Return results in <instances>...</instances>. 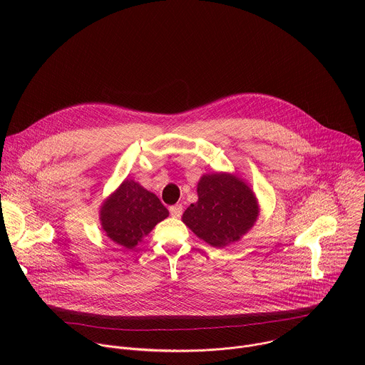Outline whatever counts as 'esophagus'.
I'll list each match as a JSON object with an SVG mask.
<instances>
[{"mask_svg":"<svg viewBox=\"0 0 365 365\" xmlns=\"http://www.w3.org/2000/svg\"><path fill=\"white\" fill-rule=\"evenodd\" d=\"M169 211H170V215L173 218H179L182 215V212H183V206L180 203H176V205L169 207Z\"/></svg>","mask_w":365,"mask_h":365,"instance_id":"34e87169","label":"esophagus"}]
</instances>
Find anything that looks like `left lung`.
<instances>
[{"mask_svg": "<svg viewBox=\"0 0 365 365\" xmlns=\"http://www.w3.org/2000/svg\"><path fill=\"white\" fill-rule=\"evenodd\" d=\"M197 202L183 212V224L202 241L224 248L255 224L259 206L245 180L227 172L206 173L197 182Z\"/></svg>", "mask_w": 365, "mask_h": 365, "instance_id": "obj_1", "label": "left lung"}]
</instances>
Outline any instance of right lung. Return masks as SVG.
<instances>
[{
    "instance_id": "obj_1",
    "label": "right lung",
    "mask_w": 365,
    "mask_h": 365,
    "mask_svg": "<svg viewBox=\"0 0 365 365\" xmlns=\"http://www.w3.org/2000/svg\"><path fill=\"white\" fill-rule=\"evenodd\" d=\"M168 217L160 199L133 179H125L99 207L102 231L127 250H133Z\"/></svg>"
}]
</instances>
